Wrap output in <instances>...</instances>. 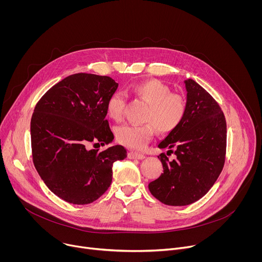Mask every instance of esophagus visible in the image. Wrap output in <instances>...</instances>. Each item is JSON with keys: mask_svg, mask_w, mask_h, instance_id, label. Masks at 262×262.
Masks as SVG:
<instances>
[{"mask_svg": "<svg viewBox=\"0 0 262 262\" xmlns=\"http://www.w3.org/2000/svg\"><path fill=\"white\" fill-rule=\"evenodd\" d=\"M128 159L130 160H144L145 156L142 154H138V152H128Z\"/></svg>", "mask_w": 262, "mask_h": 262, "instance_id": "1", "label": "esophagus"}]
</instances>
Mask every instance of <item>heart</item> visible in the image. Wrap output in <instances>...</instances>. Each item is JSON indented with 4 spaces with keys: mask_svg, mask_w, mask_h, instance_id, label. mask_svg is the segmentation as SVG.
Listing matches in <instances>:
<instances>
[{
    "mask_svg": "<svg viewBox=\"0 0 262 262\" xmlns=\"http://www.w3.org/2000/svg\"><path fill=\"white\" fill-rule=\"evenodd\" d=\"M129 92L147 103L143 116V125L124 124L117 128L116 138L123 146L141 150L154 138L155 127L162 134L174 130L182 121L186 103L180 94L170 93L167 85L158 80H147L134 84ZM125 94L117 91L106 102V112L111 119L119 121L122 118Z\"/></svg>",
    "mask_w": 262,
    "mask_h": 262,
    "instance_id": "obj_1",
    "label": "heart"
}]
</instances>
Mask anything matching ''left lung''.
<instances>
[{
    "instance_id": "8db88e82",
    "label": "left lung",
    "mask_w": 262,
    "mask_h": 262,
    "mask_svg": "<svg viewBox=\"0 0 262 262\" xmlns=\"http://www.w3.org/2000/svg\"><path fill=\"white\" fill-rule=\"evenodd\" d=\"M186 110L180 124L158 145L176 156L159 158L164 173L148 184L154 197L171 206L202 198L216 181L225 163L226 120L217 102L192 79L184 81Z\"/></svg>"
}]
</instances>
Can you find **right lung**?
<instances>
[{
	"label": "right lung",
	"instance_id": "obj_1",
	"mask_svg": "<svg viewBox=\"0 0 262 262\" xmlns=\"http://www.w3.org/2000/svg\"><path fill=\"white\" fill-rule=\"evenodd\" d=\"M118 83L104 76L76 73L53 86L37 102L31 119L34 166L62 200L92 203L112 182L114 162L127 157L121 145L87 149L90 142L112 143L106 102ZM99 144V143H98Z\"/></svg>",
	"mask_w": 262,
	"mask_h": 262
}]
</instances>
